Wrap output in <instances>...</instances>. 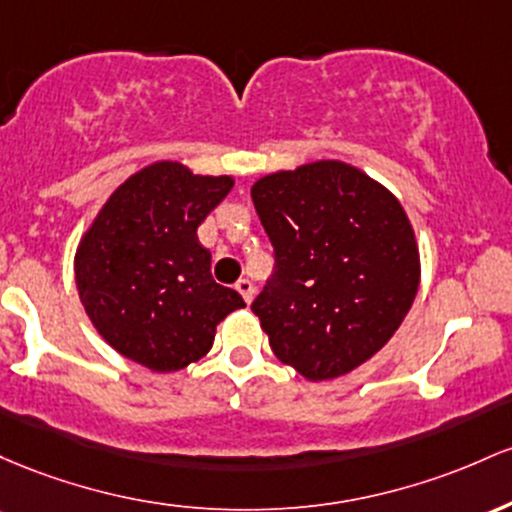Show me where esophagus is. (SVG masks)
<instances>
[{
    "label": "esophagus",
    "instance_id": "1",
    "mask_svg": "<svg viewBox=\"0 0 512 512\" xmlns=\"http://www.w3.org/2000/svg\"><path fill=\"white\" fill-rule=\"evenodd\" d=\"M239 290V295L244 297V302H251L254 300V283H251L249 278H241L237 280V285H234Z\"/></svg>",
    "mask_w": 512,
    "mask_h": 512
}]
</instances>
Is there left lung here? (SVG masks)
Listing matches in <instances>:
<instances>
[{
    "mask_svg": "<svg viewBox=\"0 0 512 512\" xmlns=\"http://www.w3.org/2000/svg\"><path fill=\"white\" fill-rule=\"evenodd\" d=\"M273 275L251 309L273 353L307 380H333L380 350L421 280L409 217L355 166L314 162L251 188Z\"/></svg>",
    "mask_w": 512,
    "mask_h": 512,
    "instance_id": "8db88e82",
    "label": "left lung"
}]
</instances>
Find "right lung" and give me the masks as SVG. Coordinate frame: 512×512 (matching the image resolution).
I'll return each mask as SVG.
<instances>
[{"instance_id":"1","label":"right lung","mask_w":512,"mask_h":512,"mask_svg":"<svg viewBox=\"0 0 512 512\" xmlns=\"http://www.w3.org/2000/svg\"><path fill=\"white\" fill-rule=\"evenodd\" d=\"M232 176H195L157 162L106 200L74 258L79 300L120 355L152 372H176L203 358L215 326L246 307L212 280L198 227L232 191Z\"/></svg>"}]
</instances>
